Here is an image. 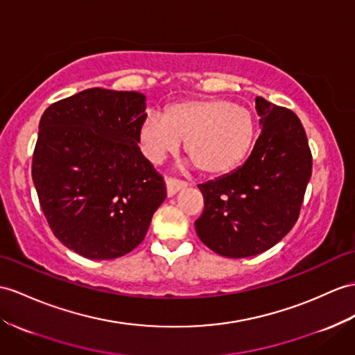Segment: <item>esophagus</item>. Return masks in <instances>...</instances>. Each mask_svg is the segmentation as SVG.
Listing matches in <instances>:
<instances>
[{"label":"esophagus","instance_id":"esophagus-1","mask_svg":"<svg viewBox=\"0 0 355 355\" xmlns=\"http://www.w3.org/2000/svg\"><path fill=\"white\" fill-rule=\"evenodd\" d=\"M188 184L185 182V180H180V179H176V178H167L166 180V187H167V196L171 197L175 196L176 193H179L180 189L185 188Z\"/></svg>","mask_w":355,"mask_h":355}]
</instances>
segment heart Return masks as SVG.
<instances>
[{"label": "heart", "instance_id": "1", "mask_svg": "<svg viewBox=\"0 0 355 355\" xmlns=\"http://www.w3.org/2000/svg\"><path fill=\"white\" fill-rule=\"evenodd\" d=\"M254 137L252 112L220 98L175 103L164 116L150 114L140 129V144L149 161H162L185 141L196 168L212 178L238 168L252 150Z\"/></svg>", "mask_w": 355, "mask_h": 355}]
</instances>
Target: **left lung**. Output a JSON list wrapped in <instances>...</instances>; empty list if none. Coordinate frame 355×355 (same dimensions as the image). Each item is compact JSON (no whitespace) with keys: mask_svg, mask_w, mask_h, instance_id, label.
Segmentation results:
<instances>
[{"mask_svg":"<svg viewBox=\"0 0 355 355\" xmlns=\"http://www.w3.org/2000/svg\"><path fill=\"white\" fill-rule=\"evenodd\" d=\"M262 132L248 159L198 185L205 209L196 221L202 243L239 259L274 247L297 223L312 176V152L295 112L256 98Z\"/></svg>","mask_w":355,"mask_h":355,"instance_id":"left-lung-1","label":"left lung"}]
</instances>
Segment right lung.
Listing matches in <instances>:
<instances>
[{
    "mask_svg": "<svg viewBox=\"0 0 355 355\" xmlns=\"http://www.w3.org/2000/svg\"><path fill=\"white\" fill-rule=\"evenodd\" d=\"M148 117L137 92L87 89L49 105L31 176L51 230L94 261L125 256L144 239L166 182L138 143Z\"/></svg>",
    "mask_w": 355,
    "mask_h": 355,
    "instance_id": "add662e5",
    "label": "right lung"
}]
</instances>
